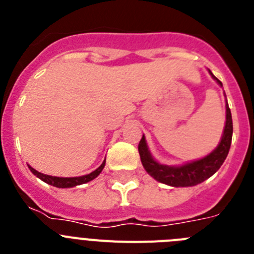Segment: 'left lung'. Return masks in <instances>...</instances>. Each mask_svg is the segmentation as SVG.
<instances>
[{"instance_id":"1","label":"left lung","mask_w":254,"mask_h":254,"mask_svg":"<svg viewBox=\"0 0 254 254\" xmlns=\"http://www.w3.org/2000/svg\"><path fill=\"white\" fill-rule=\"evenodd\" d=\"M208 73L220 86H223L221 81H219L212 75L210 69H208ZM225 127H224L223 136H221L219 145L210 154L206 155L205 158H201L198 160L190 161V163L182 164V165H165V164L159 163V161L155 160L154 156L150 152L145 134H142V138L138 143V152H140L141 163H142V167L145 168V170L155 181L170 186V187H193V186L202 183L211 176H214L215 173L220 169V167L223 165L224 160L228 156L230 145H232L233 120L230 109H229L228 100L225 102Z\"/></svg>"}]
</instances>
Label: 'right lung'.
<instances>
[{
    "label": "right lung",
    "mask_w": 254,
    "mask_h": 254,
    "mask_svg": "<svg viewBox=\"0 0 254 254\" xmlns=\"http://www.w3.org/2000/svg\"><path fill=\"white\" fill-rule=\"evenodd\" d=\"M30 172L37 176L38 178L42 179L43 182H46L47 185H51L53 187H57V188H72L76 187V186H80V185H84V183H87V182L93 181L95 179L96 177L99 176L102 170L104 169L105 167V160L103 161L102 165H100L98 169H95L94 172H91L90 174H86V176H81V177H69V178H64V177H53V176H47V174H43V173L38 172L35 170L34 168H31L30 165H28Z\"/></svg>",
    "instance_id": "1"
}]
</instances>
